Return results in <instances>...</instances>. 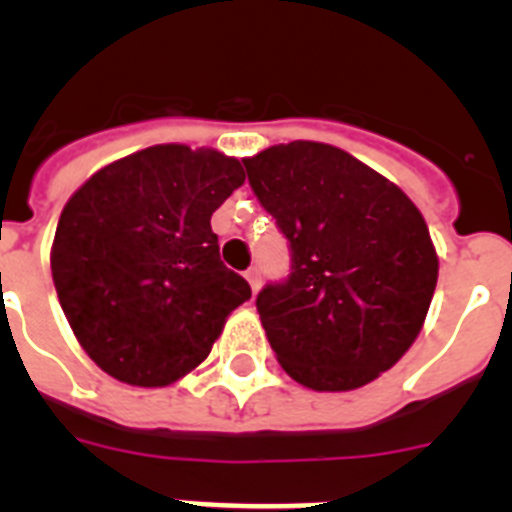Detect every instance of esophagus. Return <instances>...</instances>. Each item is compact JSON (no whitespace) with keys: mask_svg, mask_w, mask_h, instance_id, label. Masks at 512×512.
Listing matches in <instances>:
<instances>
[{"mask_svg":"<svg viewBox=\"0 0 512 512\" xmlns=\"http://www.w3.org/2000/svg\"><path fill=\"white\" fill-rule=\"evenodd\" d=\"M246 279H248V284H251V292L256 295V292L261 289V271L256 269V266H251V269L246 271Z\"/></svg>","mask_w":512,"mask_h":512,"instance_id":"obj_1","label":"esophagus"}]
</instances>
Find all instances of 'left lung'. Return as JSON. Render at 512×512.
Listing matches in <instances>:
<instances>
[{"mask_svg":"<svg viewBox=\"0 0 512 512\" xmlns=\"http://www.w3.org/2000/svg\"><path fill=\"white\" fill-rule=\"evenodd\" d=\"M243 164L292 251L287 282L256 297L277 361L318 392L374 382L413 346L436 292L438 256L420 210L328 143L292 140Z\"/></svg>","mask_w":512,"mask_h":512,"instance_id":"obj_1","label":"left lung"}]
</instances>
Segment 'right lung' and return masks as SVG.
I'll return each mask as SVG.
<instances>
[{"label": "right lung", "mask_w": 512, "mask_h": 512, "mask_svg": "<svg viewBox=\"0 0 512 512\" xmlns=\"http://www.w3.org/2000/svg\"><path fill=\"white\" fill-rule=\"evenodd\" d=\"M243 182L238 158L166 143L112 161L71 194L53 238V284L102 372L166 387L210 356L251 297L220 261L210 225Z\"/></svg>", "instance_id": "1"}]
</instances>
